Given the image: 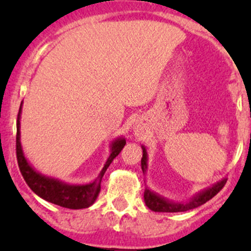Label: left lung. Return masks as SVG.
<instances>
[{"label": "left lung", "instance_id": "1", "mask_svg": "<svg viewBox=\"0 0 251 251\" xmlns=\"http://www.w3.org/2000/svg\"><path fill=\"white\" fill-rule=\"evenodd\" d=\"M143 156H142L141 165H142V171L143 174L147 171V161H148V156H147V151L143 146ZM227 179L224 178L221 181H219L217 183H215L212 187H209L205 191L201 192V193L197 194L196 197L191 199L188 203H174V201H168L164 197H160L159 194L151 192L149 188H146L144 191V201L146 205L151 210V211L156 212H181V211H187V210L194 209V207H198L201 205L206 203L207 201L212 198V197L216 196L224 186L226 184Z\"/></svg>", "mask_w": 251, "mask_h": 251}]
</instances>
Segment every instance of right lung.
I'll list each match as a JSON object with an SVG mask.
<instances>
[{
  "label": "right lung",
  "mask_w": 251,
  "mask_h": 251,
  "mask_svg": "<svg viewBox=\"0 0 251 251\" xmlns=\"http://www.w3.org/2000/svg\"><path fill=\"white\" fill-rule=\"evenodd\" d=\"M23 104V102H22ZM22 104H20L19 113H18L17 120V141H16V151H17V160L19 170L24 177L27 186L31 188L34 193L41 197L45 201L50 203L59 205V206L68 207V209H85L91 206L97 199L98 194L100 192V182L105 171L109 168L111 161L115 156L119 155L123 151L124 146L126 144L125 138H116L111 143V153L105 161L104 168L102 169L100 174L93 182L87 184H69L59 181L53 177L45 176L37 173L25 159L23 153L22 144H20V113H22Z\"/></svg>",
  "instance_id": "right-lung-1"
}]
</instances>
